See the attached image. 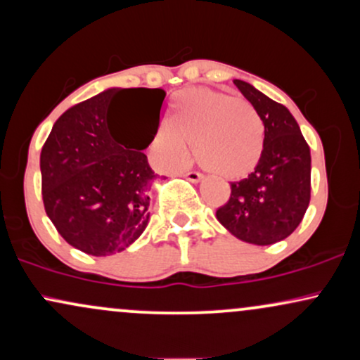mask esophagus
I'll return each mask as SVG.
<instances>
[{
  "label": "esophagus",
  "instance_id": "1",
  "mask_svg": "<svg viewBox=\"0 0 360 360\" xmlns=\"http://www.w3.org/2000/svg\"><path fill=\"white\" fill-rule=\"evenodd\" d=\"M184 177L188 181H191V183H200L201 179H203V176L200 174V172H194V171H188L184 172Z\"/></svg>",
  "mask_w": 360,
  "mask_h": 360
}]
</instances>
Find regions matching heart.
I'll list each match as a JSON object with an SVG mask.
<instances>
[{
    "mask_svg": "<svg viewBox=\"0 0 360 360\" xmlns=\"http://www.w3.org/2000/svg\"><path fill=\"white\" fill-rule=\"evenodd\" d=\"M266 128L254 106L221 91H183L172 103L169 127L157 130L152 150L164 166H179L189 146L200 166L223 179L238 181L264 157Z\"/></svg>",
    "mask_w": 360,
    "mask_h": 360,
    "instance_id": "b5f03b06",
    "label": "heart"
}]
</instances>
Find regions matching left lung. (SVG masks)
Returning a JSON list of instances; mask_svg holds the SVG:
<instances>
[{
  "instance_id": "obj_1",
  "label": "left lung",
  "mask_w": 360,
  "mask_h": 360,
  "mask_svg": "<svg viewBox=\"0 0 360 360\" xmlns=\"http://www.w3.org/2000/svg\"><path fill=\"white\" fill-rule=\"evenodd\" d=\"M233 84L262 120L264 157L249 177L232 183L230 200L217 210V218L238 240L271 245L295 232L307 213L311 155L298 122L286 106L249 82L233 79Z\"/></svg>"
}]
</instances>
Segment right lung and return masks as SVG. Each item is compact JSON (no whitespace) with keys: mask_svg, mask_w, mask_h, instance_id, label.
Here are the masks:
<instances>
[{"mask_svg":"<svg viewBox=\"0 0 360 360\" xmlns=\"http://www.w3.org/2000/svg\"><path fill=\"white\" fill-rule=\"evenodd\" d=\"M164 98L160 88H108L53 123L40 154L45 213L84 254H117L146 230L157 174L142 150L155 137ZM118 102L131 108L115 134Z\"/></svg>","mask_w":360,"mask_h":360,"instance_id":"obj_1","label":"right lung"}]
</instances>
